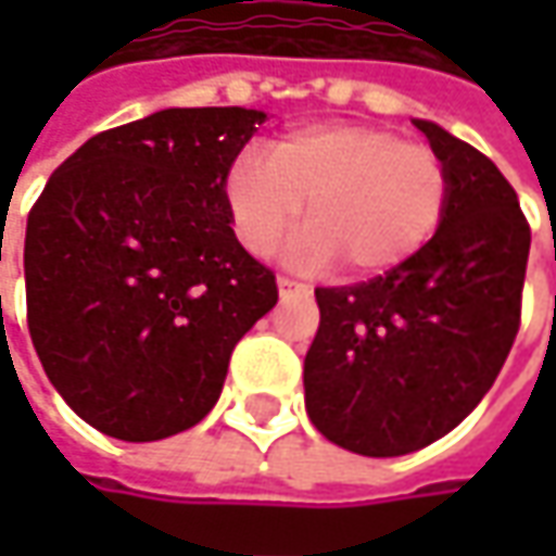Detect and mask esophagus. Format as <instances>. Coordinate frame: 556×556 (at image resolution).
<instances>
[{
  "mask_svg": "<svg viewBox=\"0 0 556 556\" xmlns=\"http://www.w3.org/2000/svg\"><path fill=\"white\" fill-rule=\"evenodd\" d=\"M278 293H281V300H290V296H306L309 288H306L303 281H293L288 275H281V278H278Z\"/></svg>",
  "mask_w": 556,
  "mask_h": 556,
  "instance_id": "1",
  "label": "esophagus"
}]
</instances>
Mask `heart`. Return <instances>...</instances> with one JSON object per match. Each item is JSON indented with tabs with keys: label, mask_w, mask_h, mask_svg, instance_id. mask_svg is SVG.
<instances>
[{
	"label": "heart",
	"mask_w": 556,
	"mask_h": 556,
	"mask_svg": "<svg viewBox=\"0 0 556 556\" xmlns=\"http://www.w3.org/2000/svg\"><path fill=\"white\" fill-rule=\"evenodd\" d=\"M225 201L241 244L268 256L306 203L309 231L293 247L303 266L343 260L355 278L405 266L437 235L448 169L430 144L368 123L303 126L244 151L225 176Z\"/></svg>",
	"instance_id": "1"
}]
</instances>
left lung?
Instances as JSON below:
<instances>
[{"instance_id":"left-lung-1","label":"left lung","mask_w":556,"mask_h":556,"mask_svg":"<svg viewBox=\"0 0 556 556\" xmlns=\"http://www.w3.org/2000/svg\"><path fill=\"white\" fill-rule=\"evenodd\" d=\"M448 169L437 235L405 266L353 288H315L306 412L333 445L368 458L417 452L470 415L520 331L529 223L502 169L415 119Z\"/></svg>"}]
</instances>
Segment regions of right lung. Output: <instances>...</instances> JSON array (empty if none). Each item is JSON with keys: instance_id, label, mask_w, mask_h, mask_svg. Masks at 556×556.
I'll return each mask as SVG.
<instances>
[{"instance_id": "1", "label": "right lung", "mask_w": 556, "mask_h": 556, "mask_svg": "<svg viewBox=\"0 0 556 556\" xmlns=\"http://www.w3.org/2000/svg\"><path fill=\"white\" fill-rule=\"evenodd\" d=\"M263 111L166 108L76 148L33 203L27 328L52 387L126 442L182 433L275 303L231 231L225 176Z\"/></svg>"}]
</instances>
